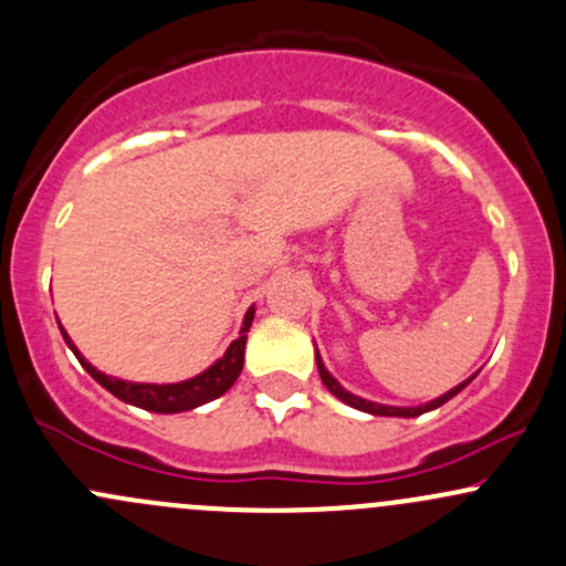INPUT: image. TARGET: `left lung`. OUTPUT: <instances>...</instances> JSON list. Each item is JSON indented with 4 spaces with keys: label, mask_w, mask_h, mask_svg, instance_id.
<instances>
[{
    "label": "left lung",
    "mask_w": 566,
    "mask_h": 566,
    "mask_svg": "<svg viewBox=\"0 0 566 566\" xmlns=\"http://www.w3.org/2000/svg\"><path fill=\"white\" fill-rule=\"evenodd\" d=\"M315 358H317V373H319V380H323L325 389H328L331 394H334L336 399H342V402L350 405V408L364 410V413H373V416H397V419H416V416L430 413V410L441 408L443 402H449V399H452V397H458V394H460L462 389H465V386L471 384L473 378H476V375H471V378L462 380L460 386H454V389H449L447 394H441V397L430 399V402H424V405H410V408H399V405H384V402H373V399L356 397V394L347 391L345 386H342L339 380H336L334 375H331L328 369H325V364H323V358H319L317 347H315Z\"/></svg>",
    "instance_id": "left-lung-1"
}]
</instances>
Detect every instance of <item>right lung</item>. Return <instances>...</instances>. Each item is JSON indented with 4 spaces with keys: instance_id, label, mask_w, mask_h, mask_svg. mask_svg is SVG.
<instances>
[{
    "instance_id": "add662e5",
    "label": "right lung",
    "mask_w": 566,
    "mask_h": 566,
    "mask_svg": "<svg viewBox=\"0 0 566 566\" xmlns=\"http://www.w3.org/2000/svg\"><path fill=\"white\" fill-rule=\"evenodd\" d=\"M251 319H254V306L247 312V317H243V325H241V334H238V339L227 347L224 356H221L219 361L210 364L205 373L193 375V378L188 380H180V384H130V380L112 378V375L95 369L93 364L78 353V347L73 345V339L67 336V331L62 328V325L60 331L65 345L71 347L73 356L78 358V364H82V367L87 369V373L93 375L106 391H112L114 397L123 399V402L128 405H136V408L142 410H153V413H182V410L199 408V405L210 402V399L221 397V394L232 389V384H235L238 375H241L243 369V353H247V336L251 328Z\"/></svg>"
}]
</instances>
